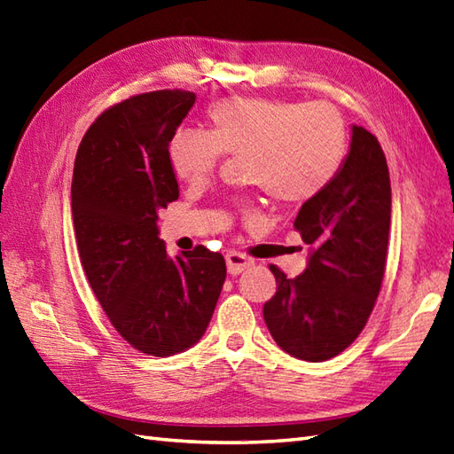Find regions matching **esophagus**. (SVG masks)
I'll return each mask as SVG.
<instances>
[{"label": "esophagus", "mask_w": 454, "mask_h": 454, "mask_svg": "<svg viewBox=\"0 0 454 454\" xmlns=\"http://www.w3.org/2000/svg\"><path fill=\"white\" fill-rule=\"evenodd\" d=\"M251 264H253V259L246 257V254H243V253H238V251L226 253V266H228V272L231 276H238L243 270H247Z\"/></svg>", "instance_id": "obj_1"}]
</instances>
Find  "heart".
<instances>
[{
	"mask_svg": "<svg viewBox=\"0 0 454 454\" xmlns=\"http://www.w3.org/2000/svg\"><path fill=\"white\" fill-rule=\"evenodd\" d=\"M208 132L180 130L168 155L178 180L205 185L220 157H241L246 178L274 201L305 203L338 176L347 124L330 103L226 98L207 113Z\"/></svg>",
	"mask_w": 454,
	"mask_h": 454,
	"instance_id": "1",
	"label": "heart"
}]
</instances>
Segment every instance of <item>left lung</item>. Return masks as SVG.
Returning <instances> with one entry per match:
<instances>
[{
  "instance_id": "left-lung-1",
  "label": "left lung",
  "mask_w": 454,
  "mask_h": 454,
  "mask_svg": "<svg viewBox=\"0 0 454 454\" xmlns=\"http://www.w3.org/2000/svg\"><path fill=\"white\" fill-rule=\"evenodd\" d=\"M389 224L386 155L376 136L353 124L338 176L295 218L309 246L307 269L287 278L270 266L278 287L262 317L282 351L322 363L356 340L381 287Z\"/></svg>"
}]
</instances>
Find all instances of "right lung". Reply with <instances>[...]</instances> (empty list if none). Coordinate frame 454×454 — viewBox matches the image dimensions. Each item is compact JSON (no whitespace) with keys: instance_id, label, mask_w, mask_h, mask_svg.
Listing matches in <instances>:
<instances>
[{"instance_id":"right-lung-1","label":"right lung","mask_w":454,"mask_h":454,"mask_svg":"<svg viewBox=\"0 0 454 454\" xmlns=\"http://www.w3.org/2000/svg\"><path fill=\"white\" fill-rule=\"evenodd\" d=\"M193 91L134 96L103 113L78 147L73 220L80 261L114 330L137 351H188L213 318L226 280L220 253L197 246L170 257L159 211L180 190L168 147Z\"/></svg>"}]
</instances>
